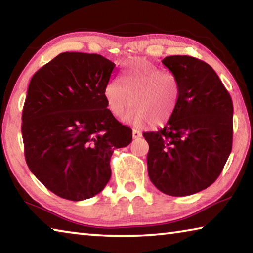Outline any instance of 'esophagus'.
<instances>
[{"label": "esophagus", "instance_id": "1", "mask_svg": "<svg viewBox=\"0 0 253 253\" xmlns=\"http://www.w3.org/2000/svg\"><path fill=\"white\" fill-rule=\"evenodd\" d=\"M142 131L137 130V129H132V138L136 139V138H139V137H142Z\"/></svg>", "mask_w": 253, "mask_h": 253}]
</instances>
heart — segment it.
<instances>
[{
    "instance_id": "heart-1",
    "label": "heart",
    "mask_w": 253,
    "mask_h": 253,
    "mask_svg": "<svg viewBox=\"0 0 253 253\" xmlns=\"http://www.w3.org/2000/svg\"><path fill=\"white\" fill-rule=\"evenodd\" d=\"M107 108L115 117H122L128 107H134L126 121L135 126L149 123L162 125L173 116L177 107L179 88L176 77L144 59L132 60L124 68L121 83L110 80L104 89Z\"/></svg>"
}]
</instances>
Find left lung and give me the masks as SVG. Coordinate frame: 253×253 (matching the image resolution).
<instances>
[{
	"mask_svg": "<svg viewBox=\"0 0 253 253\" xmlns=\"http://www.w3.org/2000/svg\"><path fill=\"white\" fill-rule=\"evenodd\" d=\"M162 63L176 77L177 107L164 128L144 132L148 176L163 193L186 196L215 182L232 149L233 104L211 66L188 55Z\"/></svg>",
	"mask_w": 253,
	"mask_h": 253,
	"instance_id": "8db88e82",
	"label": "left lung"
}]
</instances>
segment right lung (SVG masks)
Instances as JSON below:
<instances>
[{
	"instance_id": "add662e5",
	"label": "right lung",
	"mask_w": 253,
	"mask_h": 253,
	"mask_svg": "<svg viewBox=\"0 0 253 253\" xmlns=\"http://www.w3.org/2000/svg\"><path fill=\"white\" fill-rule=\"evenodd\" d=\"M114 62L100 54L63 52L33 75L22 113L25 161L55 195L90 199L111 176L115 148L131 129L107 108L104 97Z\"/></svg>"
}]
</instances>
